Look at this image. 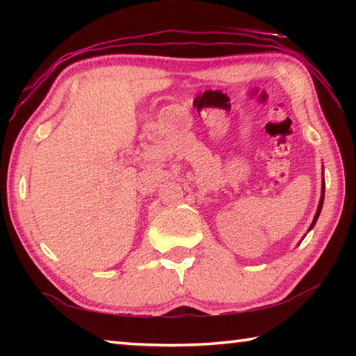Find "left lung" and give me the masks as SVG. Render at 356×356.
Segmentation results:
<instances>
[{"instance_id":"left-lung-1","label":"left lung","mask_w":356,"mask_h":356,"mask_svg":"<svg viewBox=\"0 0 356 356\" xmlns=\"http://www.w3.org/2000/svg\"><path fill=\"white\" fill-rule=\"evenodd\" d=\"M323 196H325V186L322 188V197H321V202H318V209H317V213H316V216H314V221H312V225H311V227L309 229H312L314 227V225H316V221H317V218H318V215H321V210H322V204H323Z\"/></svg>"}]
</instances>
